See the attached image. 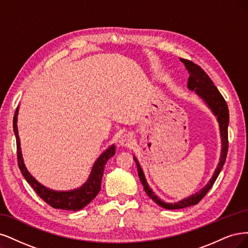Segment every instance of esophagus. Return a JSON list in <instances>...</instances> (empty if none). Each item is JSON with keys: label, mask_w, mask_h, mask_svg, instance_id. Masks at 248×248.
<instances>
[{"label": "esophagus", "mask_w": 248, "mask_h": 248, "mask_svg": "<svg viewBox=\"0 0 248 248\" xmlns=\"http://www.w3.org/2000/svg\"><path fill=\"white\" fill-rule=\"evenodd\" d=\"M132 141H133V134L125 133L122 136L121 139H119V144L122 146H130Z\"/></svg>", "instance_id": "34e87169"}]
</instances>
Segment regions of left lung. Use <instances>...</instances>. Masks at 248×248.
I'll return each instance as SVG.
<instances>
[{"instance_id":"left-lung-1","label":"left lung","mask_w":248,"mask_h":248,"mask_svg":"<svg viewBox=\"0 0 248 248\" xmlns=\"http://www.w3.org/2000/svg\"><path fill=\"white\" fill-rule=\"evenodd\" d=\"M180 61L185 63V66L188 72L189 77H188V82H187V87L190 91H195L200 97H201L207 105L210 107V109L213 111V113L217 116V121L219 123V127H220V137H221V142H222V148H221V155H220V161L218 163V166L215 170L213 176L211 180L208 182L203 189H201L196 195L190 196L187 199L182 200L180 202H177L175 204H170V203H165L163 202L161 199H158L155 195V193L151 188L148 186L146 179L144 177V174H143V171L141 169V167L138 163L136 157H134L136 165H137V169H138V175L140 181L142 182L143 186H144L145 193L148 195L150 199H153L154 201L159 205L163 208L166 209H181V208H186V207H189L198 204L201 200L206 196V194L211 189L213 186L215 180L218 177V175L222 169L223 165H225L227 155H228V149H229V139H228V126H229V108L227 105L226 100L223 99L221 93L217 90V87L215 86L210 79V77L205 73V71L198 66L197 63L193 62L191 61L185 60V59H180Z\"/></svg>"}]
</instances>
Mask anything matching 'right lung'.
Returning a JSON list of instances; mask_svg holds the SVG:
<instances>
[{
    "label": "right lung",
    "instance_id": "right-lung-1",
    "mask_svg": "<svg viewBox=\"0 0 248 248\" xmlns=\"http://www.w3.org/2000/svg\"><path fill=\"white\" fill-rule=\"evenodd\" d=\"M17 114L18 108L15 111V114L13 117V130L15 137H16L18 167L20 172L23 175V177L26 178L29 185L35 189L37 195L41 198L44 202L51 206L52 208L70 211H78L82 209L83 207L91 203L95 198V196L99 194V191L101 189V181L104 174V168H105L108 159L115 155L114 146H111L109 149H107L105 153L98 158V161L94 163L92 173L90 175V178L86 181V183H84V186L82 187L70 191H54L40 185V183L28 172L25 164H23L17 132Z\"/></svg>",
    "mask_w": 248,
    "mask_h": 248
}]
</instances>
